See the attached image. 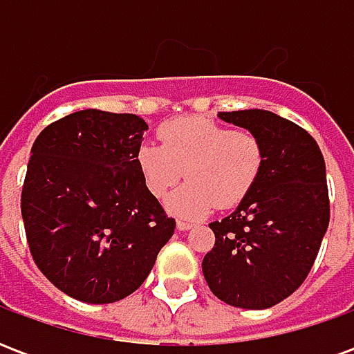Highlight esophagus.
Here are the masks:
<instances>
[{
	"instance_id": "34e87169",
	"label": "esophagus",
	"mask_w": 354,
	"mask_h": 354,
	"mask_svg": "<svg viewBox=\"0 0 354 354\" xmlns=\"http://www.w3.org/2000/svg\"><path fill=\"white\" fill-rule=\"evenodd\" d=\"M192 227H193V223H189V222H182V220H178L176 222L178 231H187V230H192Z\"/></svg>"
}]
</instances>
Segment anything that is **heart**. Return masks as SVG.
Segmentation results:
<instances>
[{
  "label": "heart",
  "instance_id": "obj_1",
  "mask_svg": "<svg viewBox=\"0 0 354 354\" xmlns=\"http://www.w3.org/2000/svg\"><path fill=\"white\" fill-rule=\"evenodd\" d=\"M159 146L144 144L136 151V165L146 189L165 201L170 214L185 220L207 216L218 205L230 208L250 193L263 167V146L248 131H233L207 117H180L157 132Z\"/></svg>",
  "mask_w": 354,
  "mask_h": 354
}]
</instances>
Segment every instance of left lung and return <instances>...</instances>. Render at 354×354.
<instances>
[{
  "label": "left lung",
  "instance_id": "1",
  "mask_svg": "<svg viewBox=\"0 0 354 354\" xmlns=\"http://www.w3.org/2000/svg\"><path fill=\"white\" fill-rule=\"evenodd\" d=\"M218 117L260 138L263 167L239 207L208 223L216 243L203 274L225 304L267 309L301 286L319 254L330 222L326 165L311 134L273 111Z\"/></svg>",
  "mask_w": 354,
  "mask_h": 354
}]
</instances>
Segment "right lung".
Listing matches in <instances>:
<instances>
[{"label": "right lung", "mask_w": 354, "mask_h": 354, "mask_svg": "<svg viewBox=\"0 0 354 354\" xmlns=\"http://www.w3.org/2000/svg\"><path fill=\"white\" fill-rule=\"evenodd\" d=\"M146 121L81 109L45 127L22 187L28 245L41 273L83 304H113L142 286L176 222L136 165Z\"/></svg>", "instance_id": "add662e5"}]
</instances>
